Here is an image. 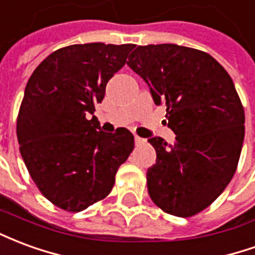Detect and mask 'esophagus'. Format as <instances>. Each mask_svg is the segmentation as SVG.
Returning a JSON list of instances; mask_svg holds the SVG:
<instances>
[{
	"mask_svg": "<svg viewBox=\"0 0 255 255\" xmlns=\"http://www.w3.org/2000/svg\"><path fill=\"white\" fill-rule=\"evenodd\" d=\"M135 143L136 144H143L144 143V139H142L138 135H135Z\"/></svg>",
	"mask_w": 255,
	"mask_h": 255,
	"instance_id": "1",
	"label": "esophagus"
}]
</instances>
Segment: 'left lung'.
Wrapping results in <instances>:
<instances>
[{"label": "left lung", "mask_w": 255, "mask_h": 255, "mask_svg": "<svg viewBox=\"0 0 255 255\" xmlns=\"http://www.w3.org/2000/svg\"><path fill=\"white\" fill-rule=\"evenodd\" d=\"M133 49V47H132ZM128 67L166 106L173 144L154 136L157 160L147 169L151 201L191 217L217 199L234 177L245 139V109L232 79L210 54L173 43L136 46Z\"/></svg>", "instance_id": "left-lung-1"}]
</instances>
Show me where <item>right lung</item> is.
<instances>
[{
	"label": "right lung",
	"instance_id": "add662e5",
	"mask_svg": "<svg viewBox=\"0 0 255 255\" xmlns=\"http://www.w3.org/2000/svg\"><path fill=\"white\" fill-rule=\"evenodd\" d=\"M133 45H71L47 56L27 82L16 133L30 176L52 203L82 212L109 195L133 150L127 128L100 129L95 105Z\"/></svg>",
	"mask_w": 255,
	"mask_h": 255
}]
</instances>
